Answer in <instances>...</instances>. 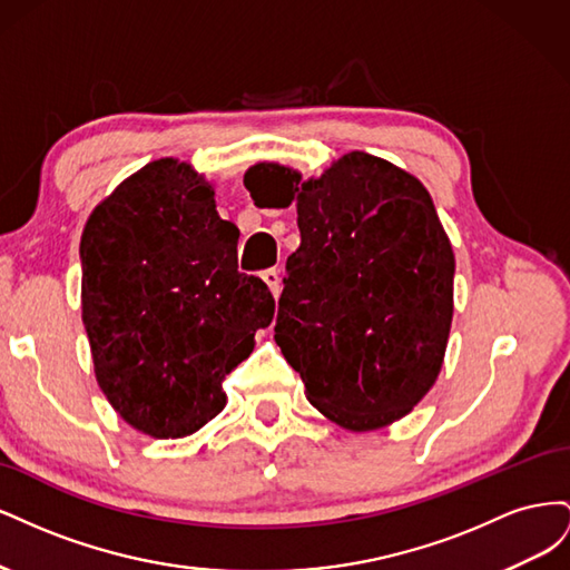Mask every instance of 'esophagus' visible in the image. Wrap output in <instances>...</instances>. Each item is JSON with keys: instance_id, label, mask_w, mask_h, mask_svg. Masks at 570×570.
Returning <instances> with one entry per match:
<instances>
[{"instance_id": "obj_1", "label": "esophagus", "mask_w": 570, "mask_h": 570, "mask_svg": "<svg viewBox=\"0 0 570 570\" xmlns=\"http://www.w3.org/2000/svg\"><path fill=\"white\" fill-rule=\"evenodd\" d=\"M264 283L268 285V289L273 292V297H281V289H283V281H281V271L278 268H268L262 273Z\"/></svg>"}]
</instances>
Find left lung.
<instances>
[{"mask_svg": "<svg viewBox=\"0 0 570 570\" xmlns=\"http://www.w3.org/2000/svg\"><path fill=\"white\" fill-rule=\"evenodd\" d=\"M256 206L297 202L275 342L306 400L366 433L404 419L438 381L454 314V252L419 178L350 151L321 178L256 164Z\"/></svg>", "mask_w": 570, "mask_h": 570, "instance_id": "1", "label": "left lung"}]
</instances>
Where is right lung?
Listing matches in <instances>:
<instances>
[{
  "instance_id": "obj_1",
  "label": "right lung",
  "mask_w": 570,
  "mask_h": 570,
  "mask_svg": "<svg viewBox=\"0 0 570 570\" xmlns=\"http://www.w3.org/2000/svg\"><path fill=\"white\" fill-rule=\"evenodd\" d=\"M235 223L178 159L142 166L85 223L82 323L95 375L145 435H193L226 406L223 381L252 354L275 302L237 271Z\"/></svg>"
}]
</instances>
